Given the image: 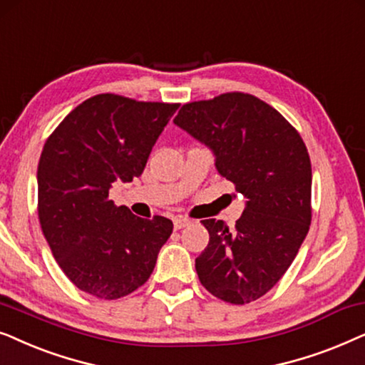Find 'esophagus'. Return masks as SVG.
Masks as SVG:
<instances>
[{
	"label": "esophagus",
	"mask_w": 365,
	"mask_h": 365,
	"mask_svg": "<svg viewBox=\"0 0 365 365\" xmlns=\"http://www.w3.org/2000/svg\"><path fill=\"white\" fill-rule=\"evenodd\" d=\"M187 225H190V220H188V218H185V217H177L173 220L175 230H180V228H183V227H187Z\"/></svg>",
	"instance_id": "1"
}]
</instances>
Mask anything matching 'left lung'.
I'll return each instance as SVG.
<instances>
[{"mask_svg":"<svg viewBox=\"0 0 365 365\" xmlns=\"http://www.w3.org/2000/svg\"><path fill=\"white\" fill-rule=\"evenodd\" d=\"M173 121L213 150L218 173L247 197L233 228L202 220L210 242L195 260L198 279L223 302H254L287 272L309 232L307 147L274 106L240 91L185 103Z\"/></svg>","mask_w":365,"mask_h":365,"instance_id":"obj_1","label":"left lung"}]
</instances>
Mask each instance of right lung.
Listing matches in <instances>:
<instances>
[{
    "mask_svg": "<svg viewBox=\"0 0 365 365\" xmlns=\"http://www.w3.org/2000/svg\"><path fill=\"white\" fill-rule=\"evenodd\" d=\"M180 103L115 93L85 100L48 137L38 163V218L53 257L78 289L115 300L150 279L173 232L108 198L115 180L140 177Z\"/></svg>",
    "mask_w": 365,
    "mask_h": 365,
    "instance_id": "obj_1",
    "label": "right lung"
}]
</instances>
